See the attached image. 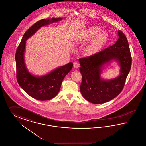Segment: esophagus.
<instances>
[{
    "label": "esophagus",
    "instance_id": "esophagus-1",
    "mask_svg": "<svg viewBox=\"0 0 146 146\" xmlns=\"http://www.w3.org/2000/svg\"><path fill=\"white\" fill-rule=\"evenodd\" d=\"M73 67L74 68H78L79 67V64L78 62H74L73 64Z\"/></svg>",
    "mask_w": 146,
    "mask_h": 146
}]
</instances>
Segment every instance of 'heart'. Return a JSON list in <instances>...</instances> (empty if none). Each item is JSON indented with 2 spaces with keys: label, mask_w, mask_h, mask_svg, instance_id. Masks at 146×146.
<instances>
[{
  "label": "heart",
  "mask_w": 146,
  "mask_h": 146,
  "mask_svg": "<svg viewBox=\"0 0 146 146\" xmlns=\"http://www.w3.org/2000/svg\"><path fill=\"white\" fill-rule=\"evenodd\" d=\"M93 40L85 50L86 56H91L100 52L105 47L109 41V35L106 33H101L97 26H92L82 31L76 35L74 40L78 43Z\"/></svg>",
  "instance_id": "b5f03b06"
}]
</instances>
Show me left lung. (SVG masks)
<instances>
[{
	"label": "left lung",
	"mask_w": 146,
	"mask_h": 146,
	"mask_svg": "<svg viewBox=\"0 0 146 146\" xmlns=\"http://www.w3.org/2000/svg\"><path fill=\"white\" fill-rule=\"evenodd\" d=\"M118 33L119 38L113 45L79 59V70L82 76L80 92L83 97L92 103H104L117 97L122 91L130 70L132 58L128 42L122 31ZM112 59L120 64L121 74L111 81L103 80L100 78L101 68Z\"/></svg>",
	"instance_id": "1"
}]
</instances>
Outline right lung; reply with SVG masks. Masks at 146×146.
Segmentation results:
<instances>
[{
	"label": "right lung",
	"instance_id": "obj_1",
	"mask_svg": "<svg viewBox=\"0 0 146 146\" xmlns=\"http://www.w3.org/2000/svg\"><path fill=\"white\" fill-rule=\"evenodd\" d=\"M61 18L43 19L34 24L24 33L16 50V78L19 86L30 96L39 100H47L55 97L60 90L61 83L73 67V63L61 66L46 76L37 77L28 71L24 61L25 41L41 27L58 22Z\"/></svg>",
	"mask_w": 146,
	"mask_h": 146
}]
</instances>
